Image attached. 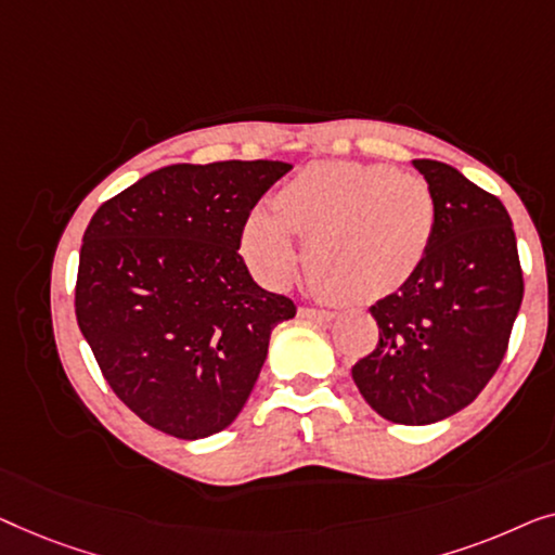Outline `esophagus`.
Returning a JSON list of instances; mask_svg holds the SVG:
<instances>
[{
    "instance_id": "esophagus-1",
    "label": "esophagus",
    "mask_w": 555,
    "mask_h": 555,
    "mask_svg": "<svg viewBox=\"0 0 555 555\" xmlns=\"http://www.w3.org/2000/svg\"><path fill=\"white\" fill-rule=\"evenodd\" d=\"M299 317L301 319H314V322H332L334 317V311H330V309H314V307H301L299 309Z\"/></svg>"
}]
</instances>
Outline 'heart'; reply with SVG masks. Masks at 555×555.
<instances>
[{"mask_svg": "<svg viewBox=\"0 0 555 555\" xmlns=\"http://www.w3.org/2000/svg\"><path fill=\"white\" fill-rule=\"evenodd\" d=\"M276 206H259L246 218L244 254L256 274L269 284L292 279L301 233L311 274L352 301L408 284L430 251L437 223L425 178L387 163H311L279 191Z\"/></svg>", "mask_w": 555, "mask_h": 555, "instance_id": "heart-1", "label": "heart"}]
</instances>
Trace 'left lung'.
Segmentation results:
<instances>
[{
	"instance_id": "obj_1",
	"label": "left lung",
	"mask_w": 555,
	"mask_h": 555,
	"mask_svg": "<svg viewBox=\"0 0 555 555\" xmlns=\"http://www.w3.org/2000/svg\"><path fill=\"white\" fill-rule=\"evenodd\" d=\"M437 208L433 246L408 284L370 307L379 341L352 366L370 408L433 425L482 392L501 366L522 301L508 210L440 160H412Z\"/></svg>"
}]
</instances>
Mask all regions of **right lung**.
I'll list each match as a JSON object with an SVG mask.
<instances>
[{
    "label": "right lung",
    "mask_w": 555,
    "mask_h": 555,
    "mask_svg": "<svg viewBox=\"0 0 555 555\" xmlns=\"http://www.w3.org/2000/svg\"><path fill=\"white\" fill-rule=\"evenodd\" d=\"M288 170L281 160L178 163L92 216L77 324L113 392L155 430L178 440L225 430L259 379L271 330L296 314L238 254L248 214Z\"/></svg>",
    "instance_id": "add662e5"
}]
</instances>
